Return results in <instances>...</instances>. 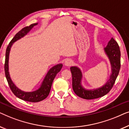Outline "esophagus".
Returning a JSON list of instances; mask_svg holds the SVG:
<instances>
[{"label": "esophagus", "mask_w": 129, "mask_h": 129, "mask_svg": "<svg viewBox=\"0 0 129 129\" xmlns=\"http://www.w3.org/2000/svg\"><path fill=\"white\" fill-rule=\"evenodd\" d=\"M73 63V60L70 59H66V61H65V62H64V64L66 66H71Z\"/></svg>", "instance_id": "esophagus-1"}]
</instances>
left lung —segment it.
I'll use <instances>...</instances> for the list:
<instances>
[{
    "mask_svg": "<svg viewBox=\"0 0 129 129\" xmlns=\"http://www.w3.org/2000/svg\"><path fill=\"white\" fill-rule=\"evenodd\" d=\"M105 52L110 60L112 66V74L110 79L102 87L93 90H86L81 84L82 75L76 66L70 68L72 75V87L77 96L84 99L91 100L99 98L107 94L113 86L120 69V50L117 42L113 38L109 42Z\"/></svg>",
    "mask_w": 129,
    "mask_h": 129,
    "instance_id": "1",
    "label": "left lung"
}]
</instances>
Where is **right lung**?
<instances>
[{
    "label": "right lung",
    "instance_id": "1",
    "mask_svg": "<svg viewBox=\"0 0 129 129\" xmlns=\"http://www.w3.org/2000/svg\"><path fill=\"white\" fill-rule=\"evenodd\" d=\"M38 23L31 24L29 26H26L21 29L18 33H17L14 38L9 44L7 47L6 50V57H5V76H6L7 81H8L9 86L11 89L12 92L17 98L23 100L30 102H39L42 101L48 96L50 93L51 87L53 81L54 79L55 78L56 75L57 73L60 71L61 69L62 68V64H59L56 65L50 69L47 73L46 76L42 82V85L40 86L39 89L34 91L31 92H25V91L20 90L18 89L16 86L15 85L10 79L9 73V52L10 50L12 45L16 40L20 39L24 36L27 34L32 29L33 26H36Z\"/></svg>",
    "mask_w": 129,
    "mask_h": 129
}]
</instances>
